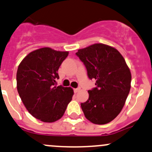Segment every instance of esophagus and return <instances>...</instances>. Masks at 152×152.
Instances as JSON below:
<instances>
[{
	"label": "esophagus",
	"instance_id": "esophagus-1",
	"mask_svg": "<svg viewBox=\"0 0 152 152\" xmlns=\"http://www.w3.org/2000/svg\"><path fill=\"white\" fill-rule=\"evenodd\" d=\"M80 89H81V88H80V87H78V88H76V89H73V91H74V92H75V93H77L78 91H80Z\"/></svg>",
	"mask_w": 152,
	"mask_h": 152
}]
</instances>
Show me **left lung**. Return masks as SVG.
<instances>
[{
    "instance_id": "left-lung-1",
    "label": "left lung",
    "mask_w": 152,
    "mask_h": 152,
    "mask_svg": "<svg viewBox=\"0 0 152 152\" xmlns=\"http://www.w3.org/2000/svg\"><path fill=\"white\" fill-rule=\"evenodd\" d=\"M96 87L89 90V99L81 103L86 119L94 124L111 122L122 110L130 89L131 74L122 55L115 48L96 43L76 53Z\"/></svg>"
}]
</instances>
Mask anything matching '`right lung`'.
<instances>
[{
  "instance_id": "obj_1",
  "label": "right lung",
  "mask_w": 152,
  "mask_h": 152,
  "mask_svg": "<svg viewBox=\"0 0 152 152\" xmlns=\"http://www.w3.org/2000/svg\"><path fill=\"white\" fill-rule=\"evenodd\" d=\"M68 55L40 48L29 53L18 67L16 83L21 101L30 114L42 122L59 120L72 99L73 90L56 83L58 69Z\"/></svg>"
}]
</instances>
